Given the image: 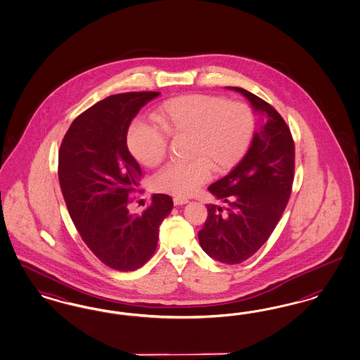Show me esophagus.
I'll use <instances>...</instances> for the list:
<instances>
[{"label":"esophagus","mask_w":360,"mask_h":360,"mask_svg":"<svg viewBox=\"0 0 360 360\" xmlns=\"http://www.w3.org/2000/svg\"><path fill=\"white\" fill-rule=\"evenodd\" d=\"M174 205H184L186 202H189V200L186 198H174Z\"/></svg>","instance_id":"obj_1"}]
</instances>
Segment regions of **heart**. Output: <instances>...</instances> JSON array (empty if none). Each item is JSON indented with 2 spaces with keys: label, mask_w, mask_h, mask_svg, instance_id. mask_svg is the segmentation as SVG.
<instances>
[{
  "label": "heart",
  "mask_w": 360,
  "mask_h": 360,
  "mask_svg": "<svg viewBox=\"0 0 360 360\" xmlns=\"http://www.w3.org/2000/svg\"><path fill=\"white\" fill-rule=\"evenodd\" d=\"M159 128L134 121L128 129L131 153L147 167L165 156L167 137H189L191 161L169 162L155 179L164 192L192 195L211 176L210 165L223 172L238 164L252 141L255 117L244 103L207 94H186L162 103L152 112Z\"/></svg>",
  "instance_id": "b5f03b06"
}]
</instances>
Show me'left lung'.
I'll return each instance as SVG.
<instances>
[{"instance_id":"1","label":"left lung","mask_w":360,"mask_h":360,"mask_svg":"<svg viewBox=\"0 0 360 360\" xmlns=\"http://www.w3.org/2000/svg\"><path fill=\"white\" fill-rule=\"evenodd\" d=\"M247 98L260 116L251 146L239 164L208 186L221 207L208 205L199 231L202 251L224 264H239L251 257L278 226L291 195L295 144L285 121L264 100L238 86H226Z\"/></svg>"}]
</instances>
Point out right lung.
Instances as JSON below:
<instances>
[{"label": "right lung", "mask_w": 360, "mask_h": 360, "mask_svg": "<svg viewBox=\"0 0 360 360\" xmlns=\"http://www.w3.org/2000/svg\"><path fill=\"white\" fill-rule=\"evenodd\" d=\"M159 92L113 94L82 112L58 150V180L68 211L88 248L109 268L134 271L158 247L171 196L153 193L141 213L128 210L141 168L127 146L129 125Z\"/></svg>", "instance_id": "obj_1"}]
</instances>
